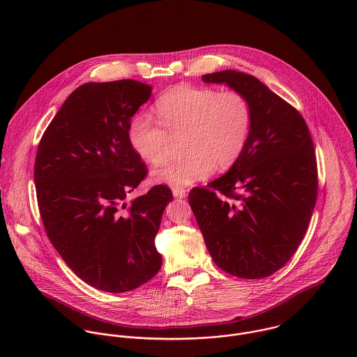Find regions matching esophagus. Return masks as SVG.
Wrapping results in <instances>:
<instances>
[{
  "label": "esophagus",
  "instance_id": "esophagus-1",
  "mask_svg": "<svg viewBox=\"0 0 357 357\" xmlns=\"http://www.w3.org/2000/svg\"><path fill=\"white\" fill-rule=\"evenodd\" d=\"M172 192H173V197H174L176 199H184V198L187 197V191H185L184 188L174 187V188L172 190Z\"/></svg>",
  "mask_w": 357,
  "mask_h": 357
}]
</instances>
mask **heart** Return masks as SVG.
<instances>
[{
	"label": "heart",
	"mask_w": 357,
	"mask_h": 357,
	"mask_svg": "<svg viewBox=\"0 0 357 357\" xmlns=\"http://www.w3.org/2000/svg\"><path fill=\"white\" fill-rule=\"evenodd\" d=\"M159 123L146 115L129 122L128 142L150 165L165 155L169 135L184 136L185 156L169 160L151 174L155 183L188 187L208 177L214 169L229 167L242 155L252 132L253 112L248 98L238 91L218 93L211 88L180 85L155 102Z\"/></svg>",
	"instance_id": "1"
}]
</instances>
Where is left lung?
Here are the masks:
<instances>
[{"label": "left lung", "mask_w": 357, "mask_h": 357, "mask_svg": "<svg viewBox=\"0 0 357 357\" xmlns=\"http://www.w3.org/2000/svg\"><path fill=\"white\" fill-rule=\"evenodd\" d=\"M202 81L243 93L253 122L238 160L206 188H194L190 204L218 268L243 279L266 278L305 236L317 195L313 142L301 114L253 75L225 70Z\"/></svg>", "instance_id": "1"}]
</instances>
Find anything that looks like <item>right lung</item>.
<instances>
[{"label":"right lung","mask_w":357,"mask_h":357,"mask_svg":"<svg viewBox=\"0 0 357 357\" xmlns=\"http://www.w3.org/2000/svg\"><path fill=\"white\" fill-rule=\"evenodd\" d=\"M151 93L135 79L84 84L38 146L34 181L48 238L71 271L102 291L137 289L162 265L155 236L172 191L155 185L126 208V197L147 174L128 128Z\"/></svg>","instance_id":"obj_1"}]
</instances>
